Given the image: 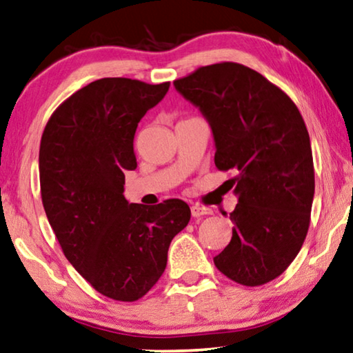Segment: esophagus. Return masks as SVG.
<instances>
[{"label": "esophagus", "mask_w": 353, "mask_h": 353, "mask_svg": "<svg viewBox=\"0 0 353 353\" xmlns=\"http://www.w3.org/2000/svg\"><path fill=\"white\" fill-rule=\"evenodd\" d=\"M192 209V215L193 217H201V215H208L212 212L209 208H204V206H198V204H194V206L190 208Z\"/></svg>", "instance_id": "34e87169"}]
</instances>
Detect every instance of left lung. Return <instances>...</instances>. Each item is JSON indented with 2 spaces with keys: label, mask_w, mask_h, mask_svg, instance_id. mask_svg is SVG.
<instances>
[{
  "label": "left lung",
  "mask_w": 353,
  "mask_h": 353,
  "mask_svg": "<svg viewBox=\"0 0 353 353\" xmlns=\"http://www.w3.org/2000/svg\"><path fill=\"white\" fill-rule=\"evenodd\" d=\"M174 87L208 119L217 170L238 172L228 181L238 194L233 236L214 265L245 287L274 281L301 250L311 223L312 149L296 104L233 61L198 68Z\"/></svg>",
  "instance_id": "8db88e82"
}]
</instances>
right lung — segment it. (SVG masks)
Wrapping results in <instances>:
<instances>
[{
    "instance_id": "right-lung-1",
    "label": "right lung",
    "mask_w": 353,
    "mask_h": 353,
    "mask_svg": "<svg viewBox=\"0 0 353 353\" xmlns=\"http://www.w3.org/2000/svg\"><path fill=\"white\" fill-rule=\"evenodd\" d=\"M170 82L104 77L65 99L39 145L41 198L63 254L94 290L138 301L165 272L168 249L190 222L182 199L128 203L125 171L138 166L134 133Z\"/></svg>"
}]
</instances>
